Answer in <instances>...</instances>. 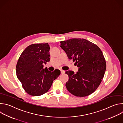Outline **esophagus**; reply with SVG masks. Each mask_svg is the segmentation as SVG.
Wrapping results in <instances>:
<instances>
[{"instance_id": "esophagus-1", "label": "esophagus", "mask_w": 123, "mask_h": 123, "mask_svg": "<svg viewBox=\"0 0 123 123\" xmlns=\"http://www.w3.org/2000/svg\"><path fill=\"white\" fill-rule=\"evenodd\" d=\"M60 71H61V73L62 74H64L65 73V71H63V70L61 69Z\"/></svg>"}]
</instances>
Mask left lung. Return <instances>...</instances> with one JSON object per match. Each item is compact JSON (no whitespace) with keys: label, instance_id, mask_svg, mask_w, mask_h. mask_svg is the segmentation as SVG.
<instances>
[{"label":"left lung","instance_id":"1","mask_svg":"<svg viewBox=\"0 0 123 123\" xmlns=\"http://www.w3.org/2000/svg\"><path fill=\"white\" fill-rule=\"evenodd\" d=\"M60 47L69 59L75 62L78 71L65 72L68 76L66 83L68 91L77 97L88 96L100 85L106 69V62L100 49L84 39L72 38L60 42Z\"/></svg>","mask_w":123,"mask_h":123}]
</instances>
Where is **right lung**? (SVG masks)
<instances>
[{"instance_id": "add662e5", "label": "right lung", "mask_w": 123, "mask_h": 123, "mask_svg": "<svg viewBox=\"0 0 123 123\" xmlns=\"http://www.w3.org/2000/svg\"><path fill=\"white\" fill-rule=\"evenodd\" d=\"M50 47L48 43L33 44L28 46L20 55L16 66V76L25 91L31 96H40L47 92L60 74L43 68V64L49 62Z\"/></svg>"}]
</instances>
